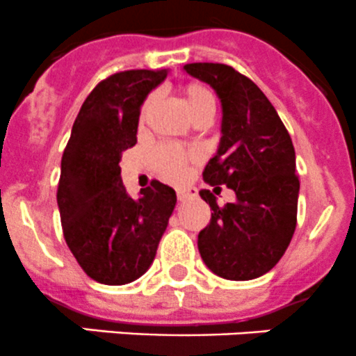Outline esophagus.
Listing matches in <instances>:
<instances>
[{"mask_svg": "<svg viewBox=\"0 0 356 356\" xmlns=\"http://www.w3.org/2000/svg\"><path fill=\"white\" fill-rule=\"evenodd\" d=\"M177 195H178V200L179 202H185L186 199H190V197H193V190L192 188H179L178 192H177Z\"/></svg>", "mask_w": 356, "mask_h": 356, "instance_id": "esophagus-1", "label": "esophagus"}]
</instances>
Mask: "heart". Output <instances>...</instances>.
I'll list each match as a JSON object with an SVG mask.
<instances>
[{"mask_svg": "<svg viewBox=\"0 0 356 356\" xmlns=\"http://www.w3.org/2000/svg\"><path fill=\"white\" fill-rule=\"evenodd\" d=\"M179 97H181L183 104H185L186 111L192 115L193 121L202 118H213L214 114V97L206 86L199 83H188L183 84L179 88ZM154 105H156V95H150L142 105V111H140V119L145 121L147 118L152 112ZM192 156L181 150L179 147L175 145H164L154 156L156 161V166L159 170V173L168 179H181L186 173V166H188Z\"/></svg>", "mask_w": 356, "mask_h": 356, "instance_id": "obj_1", "label": "heart"}]
</instances>
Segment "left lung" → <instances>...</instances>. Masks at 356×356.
<instances>
[{
  "label": "left lung",
  "instance_id": "obj_1",
  "mask_svg": "<svg viewBox=\"0 0 356 356\" xmlns=\"http://www.w3.org/2000/svg\"><path fill=\"white\" fill-rule=\"evenodd\" d=\"M183 70L209 84L221 102V138L204 168V181L235 192L220 207L209 190L211 221L200 230L207 268L227 280H252L279 263L296 230L299 179L293 140L275 107L249 77L225 63H186Z\"/></svg>",
  "mask_w": 356,
  "mask_h": 356
}]
</instances>
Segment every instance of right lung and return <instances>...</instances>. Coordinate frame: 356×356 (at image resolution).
I'll list each match as a JSON object with an SVG mask.
<instances>
[{
  "instance_id": "obj_1",
  "label": "right lung",
  "mask_w": 356,
  "mask_h": 356,
  "mask_svg": "<svg viewBox=\"0 0 356 356\" xmlns=\"http://www.w3.org/2000/svg\"><path fill=\"white\" fill-rule=\"evenodd\" d=\"M168 76L126 70L84 100L62 156L57 202L63 237L88 277L124 286L152 265L177 206L171 186L154 179L133 199L121 179V156L136 143L140 108Z\"/></svg>"
}]
</instances>
